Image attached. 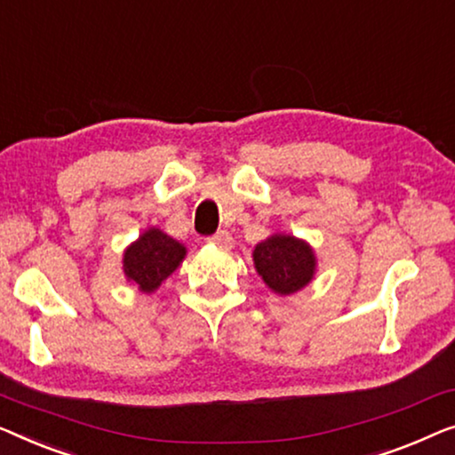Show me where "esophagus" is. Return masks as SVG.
Here are the masks:
<instances>
[{
  "mask_svg": "<svg viewBox=\"0 0 455 455\" xmlns=\"http://www.w3.org/2000/svg\"><path fill=\"white\" fill-rule=\"evenodd\" d=\"M208 243H212V245L220 247V249H230L233 247V236H230L228 230H219V233L208 236Z\"/></svg>",
  "mask_w": 455,
  "mask_h": 455,
  "instance_id": "1",
  "label": "esophagus"
}]
</instances>
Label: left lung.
I'll return each mask as SVG.
<instances>
[{"mask_svg":"<svg viewBox=\"0 0 455 455\" xmlns=\"http://www.w3.org/2000/svg\"><path fill=\"white\" fill-rule=\"evenodd\" d=\"M255 270L278 294H291L311 283L315 258L305 241L291 235H274L253 251Z\"/></svg>","mask_w":455,"mask_h":455,"instance_id":"left-lung-1","label":"left lung"}]
</instances>
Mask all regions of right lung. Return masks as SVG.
<instances>
[{
	"mask_svg": "<svg viewBox=\"0 0 455 455\" xmlns=\"http://www.w3.org/2000/svg\"><path fill=\"white\" fill-rule=\"evenodd\" d=\"M183 258L185 247L181 243L163 230L150 228L125 249L124 270L127 280L136 283L140 291L152 292L177 270Z\"/></svg>",
	"mask_w": 455,
	"mask_h": 455,
	"instance_id": "right-lung-1",
	"label": "right lung"
}]
</instances>
